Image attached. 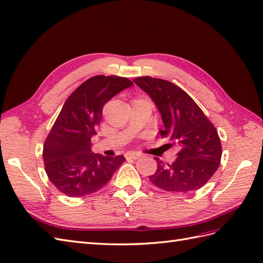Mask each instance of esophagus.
Masks as SVG:
<instances>
[{
  "label": "esophagus",
  "mask_w": 263,
  "mask_h": 263,
  "mask_svg": "<svg viewBox=\"0 0 263 263\" xmlns=\"http://www.w3.org/2000/svg\"><path fill=\"white\" fill-rule=\"evenodd\" d=\"M141 157L140 153H137V152H129L125 154V158L126 159H132V160H137Z\"/></svg>",
  "instance_id": "obj_1"
}]
</instances>
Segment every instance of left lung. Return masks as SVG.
Masks as SVG:
<instances>
[{
  "label": "left lung",
  "instance_id": "8db88e82",
  "mask_svg": "<svg viewBox=\"0 0 263 263\" xmlns=\"http://www.w3.org/2000/svg\"><path fill=\"white\" fill-rule=\"evenodd\" d=\"M157 104L162 117V138L179 146L173 163L156 158L151 182L170 192H190L203 186L218 170L222 146L215 126L185 91L169 81L151 77L133 80Z\"/></svg>",
  "mask_w": 263,
  "mask_h": 263
}]
</instances>
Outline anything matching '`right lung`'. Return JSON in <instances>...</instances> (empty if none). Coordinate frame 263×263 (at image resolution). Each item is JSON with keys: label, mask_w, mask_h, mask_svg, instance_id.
I'll return each instance as SVG.
<instances>
[{"label": "right lung", "mask_w": 263, "mask_h": 263, "mask_svg": "<svg viewBox=\"0 0 263 263\" xmlns=\"http://www.w3.org/2000/svg\"><path fill=\"white\" fill-rule=\"evenodd\" d=\"M133 84L117 76H96L72 92L43 144L44 169L51 182L67 197H82L103 187L125 160L92 153L91 139L106 102Z\"/></svg>", "instance_id": "add662e5"}]
</instances>
